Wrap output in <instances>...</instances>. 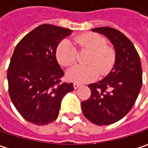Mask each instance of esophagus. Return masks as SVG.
<instances>
[{
	"label": "esophagus",
	"mask_w": 148,
	"mask_h": 148,
	"mask_svg": "<svg viewBox=\"0 0 148 148\" xmlns=\"http://www.w3.org/2000/svg\"><path fill=\"white\" fill-rule=\"evenodd\" d=\"M80 86V85L79 84H77V83H74V89H78V88Z\"/></svg>",
	"instance_id": "obj_1"
}]
</instances>
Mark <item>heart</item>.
Wrapping results in <instances>:
<instances>
[{
	"instance_id": "obj_1",
	"label": "heart",
	"mask_w": 148,
	"mask_h": 148,
	"mask_svg": "<svg viewBox=\"0 0 148 148\" xmlns=\"http://www.w3.org/2000/svg\"><path fill=\"white\" fill-rule=\"evenodd\" d=\"M74 43L80 50L91 51L86 63L87 66H74L68 73L67 78L77 83H87L95 80L99 73L101 75L108 74L115 62V51L107 47V40L97 34H85L74 38ZM56 56L62 66L69 67L76 62L78 52L69 40H62L57 47Z\"/></svg>"
}]
</instances>
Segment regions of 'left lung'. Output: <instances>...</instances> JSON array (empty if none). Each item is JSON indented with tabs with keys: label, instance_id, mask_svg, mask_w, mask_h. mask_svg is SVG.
I'll use <instances>...</instances> for the list:
<instances>
[{
	"label": "left lung",
	"instance_id": "1",
	"mask_svg": "<svg viewBox=\"0 0 148 148\" xmlns=\"http://www.w3.org/2000/svg\"><path fill=\"white\" fill-rule=\"evenodd\" d=\"M91 31L105 35L112 42L115 63L103 79L88 86L91 94L81 102V108L89 121L108 125L123 119L136 101L142 86L141 60L133 43L118 29L100 27Z\"/></svg>",
	"mask_w": 148,
	"mask_h": 148
}]
</instances>
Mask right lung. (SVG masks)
<instances>
[{
  "label": "right lung",
  "mask_w": 148,
  "mask_h": 148,
  "mask_svg": "<svg viewBox=\"0 0 148 148\" xmlns=\"http://www.w3.org/2000/svg\"><path fill=\"white\" fill-rule=\"evenodd\" d=\"M72 30L41 24L15 47L7 69L8 92L18 112L27 121L45 125L58 116L63 97L74 90L56 58L61 40Z\"/></svg>",
  "instance_id": "add662e5"
}]
</instances>
